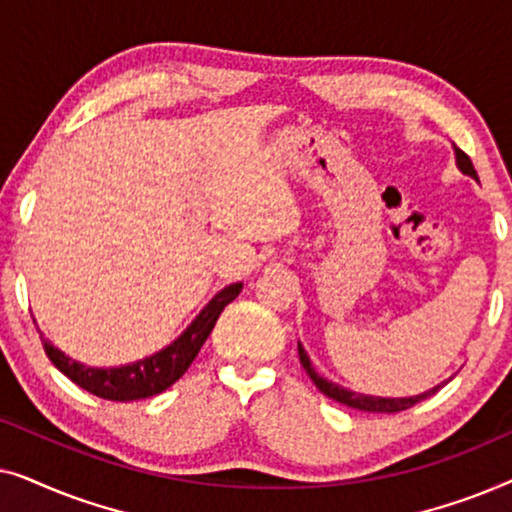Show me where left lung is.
<instances>
[{"label":"left lung","mask_w":512,"mask_h":512,"mask_svg":"<svg viewBox=\"0 0 512 512\" xmlns=\"http://www.w3.org/2000/svg\"><path fill=\"white\" fill-rule=\"evenodd\" d=\"M454 158H457V167L464 174H468V177L478 181V172H475V167L471 163V158L466 156L464 151L459 149V146H454ZM298 356H300V363H303L305 373L310 375V380L317 384V389L321 391V394H326L328 398H333V401H338L342 405H347V408H354V410H363V412H401V410H408L412 408V405L424 401V398H429L436 394V391L443 387V384H447L452 380H445L436 384V387L424 391V394H417V396H398V398H387V396H373V394H361V391H352L347 387H342V384L338 382H331L328 377L319 375L317 370H314L310 356H307L305 347L300 345L298 342Z\"/></svg>","instance_id":"1"}]
</instances>
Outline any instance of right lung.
Listing matches in <instances>:
<instances>
[{"mask_svg": "<svg viewBox=\"0 0 512 512\" xmlns=\"http://www.w3.org/2000/svg\"><path fill=\"white\" fill-rule=\"evenodd\" d=\"M240 291L242 282L228 284L226 289H221L202 307V312L191 321V326L177 340L160 349V352L135 363H125V366L93 368L76 359H69L65 352L53 347L44 335H41V342H44V349L48 359L53 361V366L60 373H65L74 384H79L81 389H86L100 398H107V401H139V398L156 396L160 391L170 389L186 373L195 356H198L200 347L205 345L209 333H212L223 307L233 303L240 296Z\"/></svg>", "mask_w": 512, "mask_h": 512, "instance_id": "1", "label": "right lung"}]
</instances>
